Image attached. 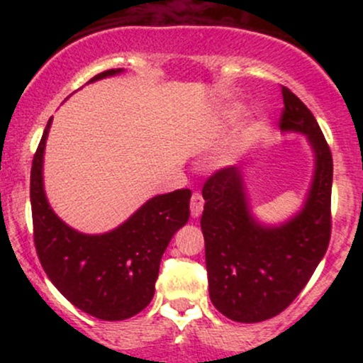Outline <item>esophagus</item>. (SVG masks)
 Returning <instances> with one entry per match:
<instances>
[{"instance_id":"obj_1","label":"esophagus","mask_w":363,"mask_h":363,"mask_svg":"<svg viewBox=\"0 0 363 363\" xmlns=\"http://www.w3.org/2000/svg\"><path fill=\"white\" fill-rule=\"evenodd\" d=\"M203 206H205V199H203V196L199 193H194L193 198H191V216H193V218H198V216L201 215Z\"/></svg>"}]
</instances>
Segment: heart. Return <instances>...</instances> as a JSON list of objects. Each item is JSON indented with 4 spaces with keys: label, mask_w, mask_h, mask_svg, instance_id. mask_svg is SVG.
Returning <instances> with one entry per match:
<instances>
[{
    "label": "heart",
    "mask_w": 363,
    "mask_h": 363,
    "mask_svg": "<svg viewBox=\"0 0 363 363\" xmlns=\"http://www.w3.org/2000/svg\"><path fill=\"white\" fill-rule=\"evenodd\" d=\"M244 114H245L244 107L230 106V107H227V109H225V111H222V116H220V118H222L223 123L232 124V123H237V121L242 118Z\"/></svg>",
    "instance_id": "heart-1"
}]
</instances>
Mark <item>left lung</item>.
<instances>
[{
  "label": "left lung",
  "mask_w": 363,
  "mask_h": 363,
  "mask_svg": "<svg viewBox=\"0 0 363 363\" xmlns=\"http://www.w3.org/2000/svg\"><path fill=\"white\" fill-rule=\"evenodd\" d=\"M281 94V133L306 136L314 155L302 206L283 222H262L240 167L218 170L203 187L210 298L235 323H261L285 311L311 280L331 237V152L306 104L285 86Z\"/></svg>",
  "instance_id": "1"
}]
</instances>
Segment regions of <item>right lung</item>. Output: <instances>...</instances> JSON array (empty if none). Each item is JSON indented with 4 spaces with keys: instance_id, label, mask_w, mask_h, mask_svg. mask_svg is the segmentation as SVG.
<instances>
[{
    "instance_id": "add662e5",
    "label": "right lung",
    "mask_w": 363,
    "mask_h": 363,
    "mask_svg": "<svg viewBox=\"0 0 363 363\" xmlns=\"http://www.w3.org/2000/svg\"><path fill=\"white\" fill-rule=\"evenodd\" d=\"M107 69L91 82L116 77ZM44 129L30 172L34 242L45 274L74 307L102 320H124L152 302L158 268L176 232L189 220V189L157 194L104 234H83L54 213L44 189Z\"/></svg>"
}]
</instances>
